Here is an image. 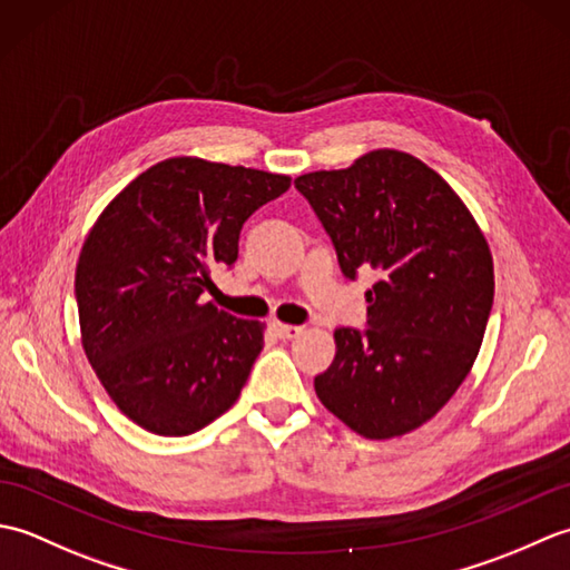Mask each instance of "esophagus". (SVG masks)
<instances>
[{"label":"esophagus","instance_id":"1","mask_svg":"<svg viewBox=\"0 0 570 570\" xmlns=\"http://www.w3.org/2000/svg\"><path fill=\"white\" fill-rule=\"evenodd\" d=\"M272 331H274L276 337H282V341H294V337H298L301 333H304V328H301V325H288V323H278V321L272 323Z\"/></svg>","mask_w":570,"mask_h":570}]
</instances>
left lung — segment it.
<instances>
[{
  "label": "left lung",
  "mask_w": 570,
  "mask_h": 570,
  "mask_svg": "<svg viewBox=\"0 0 570 570\" xmlns=\"http://www.w3.org/2000/svg\"><path fill=\"white\" fill-rule=\"evenodd\" d=\"M347 278L374 269L367 331L337 328L321 404L372 441L423 426L475 362L494 298L488 239L465 203L416 156L377 149L294 180Z\"/></svg>",
  "instance_id": "obj_1"
}]
</instances>
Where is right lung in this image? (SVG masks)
<instances>
[{"label": "right lung", "instance_id": "right-lung-1", "mask_svg": "<svg viewBox=\"0 0 570 570\" xmlns=\"http://www.w3.org/2000/svg\"><path fill=\"white\" fill-rule=\"evenodd\" d=\"M292 178L176 156L139 174L85 237L80 341L117 409L156 435H188L237 402L264 323L205 304L239 229Z\"/></svg>", "mask_w": 570, "mask_h": 570}]
</instances>
